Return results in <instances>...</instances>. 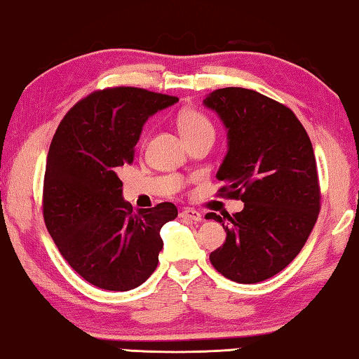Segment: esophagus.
Wrapping results in <instances>:
<instances>
[{
    "label": "esophagus",
    "instance_id": "obj_1",
    "mask_svg": "<svg viewBox=\"0 0 359 359\" xmlns=\"http://www.w3.org/2000/svg\"><path fill=\"white\" fill-rule=\"evenodd\" d=\"M180 217L184 218V220H189V222H201L202 220V215L194 209H184L180 214Z\"/></svg>",
    "mask_w": 359,
    "mask_h": 359
}]
</instances>
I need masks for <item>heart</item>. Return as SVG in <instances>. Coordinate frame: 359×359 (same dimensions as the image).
<instances>
[{
    "label": "heart",
    "mask_w": 359,
    "mask_h": 359,
    "mask_svg": "<svg viewBox=\"0 0 359 359\" xmlns=\"http://www.w3.org/2000/svg\"><path fill=\"white\" fill-rule=\"evenodd\" d=\"M178 129L184 141L191 137L199 136L204 133H214V126L209 121V118L202 115L197 110H183L178 115Z\"/></svg>",
    "instance_id": "b5f03b06"
}]
</instances>
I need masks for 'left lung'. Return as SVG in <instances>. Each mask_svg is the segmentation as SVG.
Instances as JSON below:
<instances>
[{
    "instance_id": "obj_1",
    "label": "left lung",
    "mask_w": 359,
    "mask_h": 359,
    "mask_svg": "<svg viewBox=\"0 0 359 359\" xmlns=\"http://www.w3.org/2000/svg\"><path fill=\"white\" fill-rule=\"evenodd\" d=\"M202 103L226 129L228 150L217 171L226 186L220 192L244 202L233 215L207 214L226 231L210 262L233 282H264L298 256L318 220L313 144L290 108L256 90L225 87Z\"/></svg>"
}]
</instances>
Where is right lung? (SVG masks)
Here are the masks:
<instances>
[{"label":"right lung","instance_id":"1","mask_svg":"<svg viewBox=\"0 0 359 359\" xmlns=\"http://www.w3.org/2000/svg\"><path fill=\"white\" fill-rule=\"evenodd\" d=\"M176 102L137 87L98 90L56 129L46 157L45 225L67 264L98 288L128 292L157 269L160 230L178 209L162 202L134 212L118 173L133 162L145 121Z\"/></svg>","mask_w":359,"mask_h":359}]
</instances>
